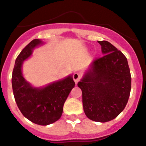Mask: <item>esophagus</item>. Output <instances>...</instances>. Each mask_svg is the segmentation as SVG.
I'll list each match as a JSON object with an SVG mask.
<instances>
[{
	"mask_svg": "<svg viewBox=\"0 0 146 146\" xmlns=\"http://www.w3.org/2000/svg\"><path fill=\"white\" fill-rule=\"evenodd\" d=\"M80 79V74H79L78 72H75V73H74V74H73V80H74V82L78 83Z\"/></svg>",
	"mask_w": 146,
	"mask_h": 146,
	"instance_id": "obj_1",
	"label": "esophagus"
}]
</instances>
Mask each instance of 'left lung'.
Here are the masks:
<instances>
[{"instance_id": "8db88e82", "label": "left lung", "mask_w": 146, "mask_h": 146, "mask_svg": "<svg viewBox=\"0 0 146 146\" xmlns=\"http://www.w3.org/2000/svg\"><path fill=\"white\" fill-rule=\"evenodd\" d=\"M104 56L95 59L78 86L82 91L85 115L97 122L115 119L124 109L131 90L127 59L106 40L98 41Z\"/></svg>"}]
</instances>
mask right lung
I'll use <instances>...</instances> for the list:
<instances>
[{"label":"right lung","instance_id":"add662e5","mask_svg":"<svg viewBox=\"0 0 146 146\" xmlns=\"http://www.w3.org/2000/svg\"><path fill=\"white\" fill-rule=\"evenodd\" d=\"M43 44L42 40L35 39L19 54L13 71L12 87L22 114L36 124L46 126L61 117L64 103L75 83L72 75L44 87H34L25 80L22 72L23 62L31 56L34 49Z\"/></svg>","mask_w":146,"mask_h":146}]
</instances>
